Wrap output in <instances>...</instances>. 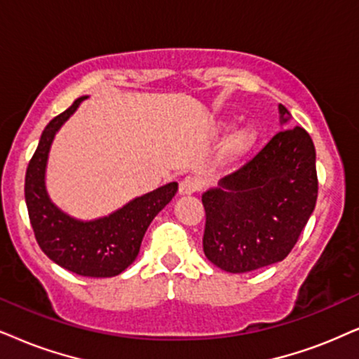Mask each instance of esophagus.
I'll return each instance as SVG.
<instances>
[{
  "mask_svg": "<svg viewBox=\"0 0 359 359\" xmlns=\"http://www.w3.org/2000/svg\"><path fill=\"white\" fill-rule=\"evenodd\" d=\"M201 189H202V182L197 179V177H192V175L184 177V179L180 180V184H179V194L180 195L195 194V192H198Z\"/></svg>",
  "mask_w": 359,
  "mask_h": 359,
  "instance_id": "34e87169",
  "label": "esophagus"
}]
</instances>
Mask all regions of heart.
I'll list each match as a JSON object with an SVG mask.
<instances>
[{"label":"heart","instance_id":"obj_1","mask_svg":"<svg viewBox=\"0 0 359 359\" xmlns=\"http://www.w3.org/2000/svg\"><path fill=\"white\" fill-rule=\"evenodd\" d=\"M257 134L252 127H242L235 133L229 140V151L232 156H240V154L247 152L248 149L255 142Z\"/></svg>","mask_w":359,"mask_h":359}]
</instances>
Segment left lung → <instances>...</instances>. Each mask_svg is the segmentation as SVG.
I'll return each mask as SVG.
<instances>
[{"label": "left lung", "mask_w": 359, "mask_h": 359, "mask_svg": "<svg viewBox=\"0 0 359 359\" xmlns=\"http://www.w3.org/2000/svg\"><path fill=\"white\" fill-rule=\"evenodd\" d=\"M280 122L290 119L278 106ZM316 152L303 127L281 130L219 187L202 195L203 253L213 265L245 273L281 262L300 238L318 197Z\"/></svg>", "instance_id": "left-lung-1"}]
</instances>
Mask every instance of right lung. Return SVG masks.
<instances>
[{
    "label": "right lung",
    "mask_w": 359,
    "mask_h": 359,
    "mask_svg": "<svg viewBox=\"0 0 359 359\" xmlns=\"http://www.w3.org/2000/svg\"><path fill=\"white\" fill-rule=\"evenodd\" d=\"M86 96L44 127L25 179V198L36 242L54 263L81 276L107 278L124 271L137 257L144 233L154 217L172 201L177 182L162 185L134 198L102 219H72L49 198L44 177L49 149L61 126L74 114Z\"/></svg>",
    "instance_id": "1"
}]
</instances>
